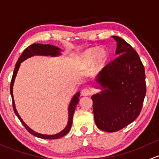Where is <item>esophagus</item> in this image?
<instances>
[{
    "mask_svg": "<svg viewBox=\"0 0 159 159\" xmlns=\"http://www.w3.org/2000/svg\"><path fill=\"white\" fill-rule=\"evenodd\" d=\"M91 94V91L89 89H83L81 91V95L83 96H87Z\"/></svg>",
    "mask_w": 159,
    "mask_h": 159,
    "instance_id": "1",
    "label": "esophagus"
}]
</instances>
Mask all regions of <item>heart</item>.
Returning a JSON list of instances; mask_svg holds the SVG:
<instances>
[{
	"label": "heart",
	"mask_w": 159,
	"mask_h": 159,
	"mask_svg": "<svg viewBox=\"0 0 159 159\" xmlns=\"http://www.w3.org/2000/svg\"><path fill=\"white\" fill-rule=\"evenodd\" d=\"M109 58V53L106 49L93 47L85 50L80 54L78 63L80 68L86 69L90 66L94 62L96 69L102 68Z\"/></svg>",
	"instance_id": "obj_1"
}]
</instances>
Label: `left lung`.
<instances>
[{
	"mask_svg": "<svg viewBox=\"0 0 159 159\" xmlns=\"http://www.w3.org/2000/svg\"><path fill=\"white\" fill-rule=\"evenodd\" d=\"M117 57L99 72L96 81L103 90L92 96L95 122L99 129L117 132L133 122L146 94L145 68L130 44L117 36Z\"/></svg>",
	"mask_w": 159,
	"mask_h": 159,
	"instance_id": "left-lung-1",
	"label": "left lung"
}]
</instances>
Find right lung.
<instances>
[{"mask_svg": "<svg viewBox=\"0 0 159 159\" xmlns=\"http://www.w3.org/2000/svg\"><path fill=\"white\" fill-rule=\"evenodd\" d=\"M60 49L58 47H55V46L50 45V44H41V43H33L30 46H29L28 47L25 49L23 52L22 54L20 55V58L17 60V63L15 65V68H14V73H13L12 79H11V86H10V92H11V98H12V103H13V109H14V112H15L16 116L18 117L20 121L21 122V123L23 124L25 129H27V132H30V134H32L33 135L36 137H38V138L43 139H60L61 137L64 136L65 135L68 133L70 132V129L72 127V123H73V113H74L75 109H76V106H77L78 102H79V96H80V93H77L72 99L71 102L70 103V106H69V121L68 124L66 125V127L63 129L62 132H60V133L56 134V135H42V134L37 133V132H34L32 129L29 128L27 125L24 122V121L22 120V119L20 118V116H19V114L17 113V109H16L15 104H14V96H13V86H14V82L15 80L16 75H17V71H18V69L20 67V65L21 62H23L24 60H25L26 59L29 58V57H33L34 55H42V56H52V57H55V56H58L60 54Z\"/></svg>", "mask_w": 159, "mask_h": 159, "instance_id": "obj_1", "label": "right lung"}]
</instances>
